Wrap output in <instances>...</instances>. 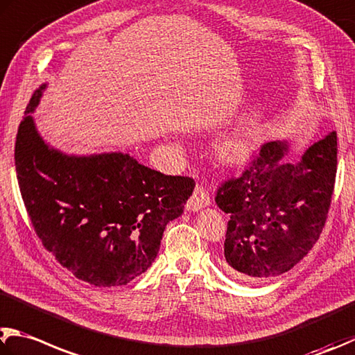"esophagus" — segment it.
Returning <instances> with one entry per match:
<instances>
[{
    "label": "esophagus",
    "instance_id": "obj_1",
    "mask_svg": "<svg viewBox=\"0 0 355 355\" xmlns=\"http://www.w3.org/2000/svg\"><path fill=\"white\" fill-rule=\"evenodd\" d=\"M209 205H211V200H209L208 192L205 191L203 186H197V188L194 189V194L189 197L188 203H186V209H188L189 212H197Z\"/></svg>",
    "mask_w": 355,
    "mask_h": 355
}]
</instances>
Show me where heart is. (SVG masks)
I'll list each match as a JSON object with an SVG mask.
<instances>
[{"mask_svg":"<svg viewBox=\"0 0 355 355\" xmlns=\"http://www.w3.org/2000/svg\"><path fill=\"white\" fill-rule=\"evenodd\" d=\"M253 150V138L245 130H234L218 141L217 155L225 164H241L247 161Z\"/></svg>","mask_w":355,"mask_h":355,"instance_id":"obj_1","label":"heart"}]
</instances>
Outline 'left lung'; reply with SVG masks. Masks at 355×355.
<instances>
[{
	"label": "left lung",
	"instance_id": "obj_1",
	"mask_svg": "<svg viewBox=\"0 0 355 355\" xmlns=\"http://www.w3.org/2000/svg\"><path fill=\"white\" fill-rule=\"evenodd\" d=\"M288 139L262 146L242 177L218 188L230 214L223 267L237 279L275 278L293 268L323 231L337 172V133L288 163Z\"/></svg>",
	"mask_w": 355,
	"mask_h": 355
}]
</instances>
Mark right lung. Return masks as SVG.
<instances>
[{
  "label": "right lung",
  "instance_id": "add662e5",
  "mask_svg": "<svg viewBox=\"0 0 355 355\" xmlns=\"http://www.w3.org/2000/svg\"><path fill=\"white\" fill-rule=\"evenodd\" d=\"M48 83L32 94L15 143L21 197L46 250L76 278L125 286L152 266L166 225L182 216L194 180L164 175L128 153H67L34 119Z\"/></svg>",
  "mask_w": 355,
  "mask_h": 355
}]
</instances>
